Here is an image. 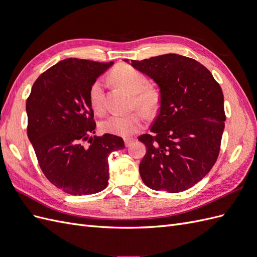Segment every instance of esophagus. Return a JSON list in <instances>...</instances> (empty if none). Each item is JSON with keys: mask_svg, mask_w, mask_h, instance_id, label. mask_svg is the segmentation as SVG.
<instances>
[{"mask_svg": "<svg viewBox=\"0 0 257 257\" xmlns=\"http://www.w3.org/2000/svg\"><path fill=\"white\" fill-rule=\"evenodd\" d=\"M133 143H134V138H125V139H124V144H125L126 147H130Z\"/></svg>", "mask_w": 257, "mask_h": 257, "instance_id": "esophagus-1", "label": "esophagus"}]
</instances>
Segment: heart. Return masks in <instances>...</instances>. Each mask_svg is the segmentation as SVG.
I'll return each instance as SVG.
<instances>
[{
	"label": "heart",
	"instance_id": "1",
	"mask_svg": "<svg viewBox=\"0 0 257 257\" xmlns=\"http://www.w3.org/2000/svg\"><path fill=\"white\" fill-rule=\"evenodd\" d=\"M111 78L120 87L134 94L135 105L145 112L153 111L158 106V94L148 87L147 77L130 65H120L111 73ZM104 80L93 81L89 90V100L92 109L96 113L104 111ZM144 114L135 111L127 114H111L100 124L104 133L120 137H130L142 130L144 125Z\"/></svg>",
	"mask_w": 257,
	"mask_h": 257
}]
</instances>
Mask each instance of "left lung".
I'll return each instance as SVG.
<instances>
[{
    "mask_svg": "<svg viewBox=\"0 0 257 257\" xmlns=\"http://www.w3.org/2000/svg\"><path fill=\"white\" fill-rule=\"evenodd\" d=\"M131 65L153 79L161 94L151 134L138 138L147 147L139 165L143 181L155 191L188 190L219 157L226 119L220 84L199 62L176 53Z\"/></svg>",
    "mask_w": 257,
    "mask_h": 257,
    "instance_id": "left-lung-1",
    "label": "left lung"
}]
</instances>
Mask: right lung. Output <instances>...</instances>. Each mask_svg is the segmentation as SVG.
<instances>
[{
	"instance_id": "obj_1",
	"label": "right lung",
	"mask_w": 257,
	"mask_h": 257,
	"mask_svg": "<svg viewBox=\"0 0 257 257\" xmlns=\"http://www.w3.org/2000/svg\"><path fill=\"white\" fill-rule=\"evenodd\" d=\"M113 64L65 59L43 73L27 99L28 137L46 178L71 195L103 191L109 179L108 157L123 149L119 136L95 133L89 90ZM88 141L89 146L84 143Z\"/></svg>"
}]
</instances>
